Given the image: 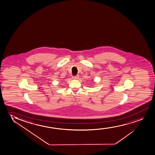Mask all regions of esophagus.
I'll return each mask as SVG.
<instances>
[{
	"label": "esophagus",
	"instance_id": "esophagus-1",
	"mask_svg": "<svg viewBox=\"0 0 155 155\" xmlns=\"http://www.w3.org/2000/svg\"><path fill=\"white\" fill-rule=\"evenodd\" d=\"M72 78L73 79H78L79 78V76L78 75H77L76 76H73L72 77Z\"/></svg>",
	"mask_w": 155,
	"mask_h": 155
}]
</instances>
